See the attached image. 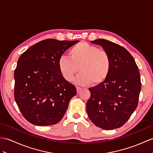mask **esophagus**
Listing matches in <instances>:
<instances>
[{"label": "esophagus", "instance_id": "esophagus-1", "mask_svg": "<svg viewBox=\"0 0 153 153\" xmlns=\"http://www.w3.org/2000/svg\"><path fill=\"white\" fill-rule=\"evenodd\" d=\"M82 89L81 88H80V87H76V91H77V93H79L80 91H82Z\"/></svg>", "mask_w": 153, "mask_h": 153}]
</instances>
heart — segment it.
<instances>
[{
	"mask_svg": "<svg viewBox=\"0 0 153 153\" xmlns=\"http://www.w3.org/2000/svg\"><path fill=\"white\" fill-rule=\"evenodd\" d=\"M69 55L70 58L61 56L58 62L59 73L65 80L72 81L79 69L81 73L74 82L79 85H99L109 76L111 62L106 51L82 42L71 48Z\"/></svg>",
	"mask_w": 153,
	"mask_h": 153,
	"instance_id": "heart-1",
	"label": "heart"
}]
</instances>
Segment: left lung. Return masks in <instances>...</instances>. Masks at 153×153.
Here are the masks:
<instances>
[{"instance_id":"left-lung-1","label":"left lung","mask_w":153,"mask_h":153,"mask_svg":"<svg viewBox=\"0 0 153 153\" xmlns=\"http://www.w3.org/2000/svg\"><path fill=\"white\" fill-rule=\"evenodd\" d=\"M91 43L102 46L108 53L111 69L105 82L89 88L91 97L86 105L88 117L102 129L120 128L128 121L138 103L141 88L138 68L124 47L103 39Z\"/></svg>"}]
</instances>
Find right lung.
<instances>
[{"label": "right lung", "mask_w": 153, "mask_h": 153, "mask_svg": "<svg viewBox=\"0 0 153 153\" xmlns=\"http://www.w3.org/2000/svg\"><path fill=\"white\" fill-rule=\"evenodd\" d=\"M79 42L43 40L19 58L14 72V98L30 123L49 126L64 117L76 89L63 78L58 62L67 49Z\"/></svg>", "instance_id": "1"}]
</instances>
